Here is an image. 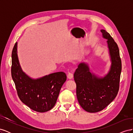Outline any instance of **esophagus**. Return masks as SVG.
Masks as SVG:
<instances>
[{
    "label": "esophagus",
    "mask_w": 133,
    "mask_h": 133,
    "mask_svg": "<svg viewBox=\"0 0 133 133\" xmlns=\"http://www.w3.org/2000/svg\"><path fill=\"white\" fill-rule=\"evenodd\" d=\"M68 78H69V79H71L72 78H73V74L71 73H69L68 74Z\"/></svg>",
    "instance_id": "34e87169"
}]
</instances>
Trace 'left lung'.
<instances>
[{
	"instance_id": "1",
	"label": "left lung",
	"mask_w": 133,
	"mask_h": 133,
	"mask_svg": "<svg viewBox=\"0 0 133 133\" xmlns=\"http://www.w3.org/2000/svg\"><path fill=\"white\" fill-rule=\"evenodd\" d=\"M100 31L103 37L107 39L111 62L108 73L104 77H98L91 73L87 63H81L74 74L78 102L83 109L89 112L103 110L115 98L119 89L122 71V61L117 44L106 30Z\"/></svg>"
}]
</instances>
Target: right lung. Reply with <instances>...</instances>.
Here are the masks:
<instances>
[{
	"label": "right lung",
	"instance_id": "1",
	"mask_svg": "<svg viewBox=\"0 0 133 133\" xmlns=\"http://www.w3.org/2000/svg\"><path fill=\"white\" fill-rule=\"evenodd\" d=\"M16 42L11 54V77L21 101L31 109L39 112L50 110L57 102L59 92L66 80L62 71L38 79H32L23 72L20 65Z\"/></svg>",
	"mask_w": 133,
	"mask_h": 133
}]
</instances>
